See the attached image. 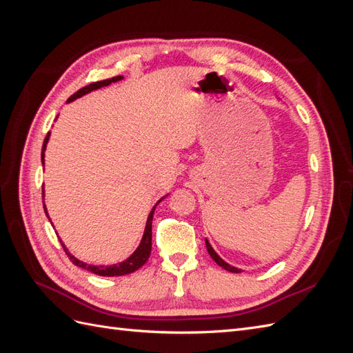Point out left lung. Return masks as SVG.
<instances>
[{
    "label": "left lung",
    "instance_id": "obj_1",
    "mask_svg": "<svg viewBox=\"0 0 353 353\" xmlns=\"http://www.w3.org/2000/svg\"><path fill=\"white\" fill-rule=\"evenodd\" d=\"M206 249H208V252H209V254H210V258H212L213 261H215L219 266H222L223 270H227V271H230V272H241L239 268H236V266H231V265H228L225 261H222V259L219 258V256H218V253H216L215 250H213V248L209 244L208 240H206Z\"/></svg>",
    "mask_w": 353,
    "mask_h": 353
}]
</instances>
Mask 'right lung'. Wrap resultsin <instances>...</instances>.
Here are the masks:
<instances>
[{
	"label": "right lung",
	"mask_w": 353,
	"mask_h": 353,
	"mask_svg": "<svg viewBox=\"0 0 353 353\" xmlns=\"http://www.w3.org/2000/svg\"><path fill=\"white\" fill-rule=\"evenodd\" d=\"M121 79H123V78H122V77H114V78H110V79L92 82V83L87 85V87H83V88H81L79 91L74 92V94L72 95V97L68 100V103H70V101H73V100H77V99L82 97V95L88 94V92H91V91H94V90H99V88H101V87H108V85H110L112 82H117V81H121ZM48 138H50V132H48L47 137H46L44 144H42V152H41V160H42V163H44V156H46L44 152H46V147H47V143H48ZM42 197H44V190H42ZM163 199H165V197L160 199V200L156 203V206H157L159 203L162 201ZM156 206L152 209L150 215H148V218H147L144 236H143V240H141L140 245H138V249H137L126 261H123V262H121V263H117V265L95 266V265L85 263V262H82V261L74 258L73 254H70L69 250L66 249V245L63 244V241H61L60 239H59V240H60V243H61V245H63V249H65L66 254L69 256V259L72 261V263L79 266V268H83V270H87V271H90V272H92V274L101 275V276H119V275L131 274V272L137 271L138 268H141V266L147 262V259L150 258V253H152V222H153V213H154ZM44 210H46V213H47L46 205H44ZM47 216H48V213H47Z\"/></svg>",
	"instance_id": "1"
}]
</instances>
